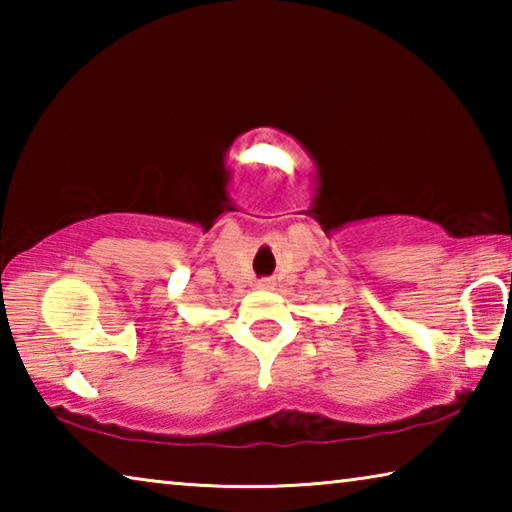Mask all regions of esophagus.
<instances>
[{
    "label": "esophagus",
    "mask_w": 512,
    "mask_h": 512,
    "mask_svg": "<svg viewBox=\"0 0 512 512\" xmlns=\"http://www.w3.org/2000/svg\"><path fill=\"white\" fill-rule=\"evenodd\" d=\"M273 287H275L273 280H259L257 282V289H262V291H271Z\"/></svg>",
    "instance_id": "1"
}]
</instances>
